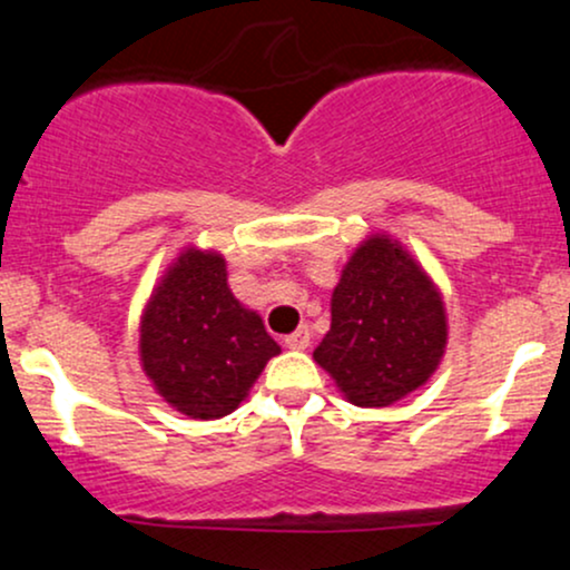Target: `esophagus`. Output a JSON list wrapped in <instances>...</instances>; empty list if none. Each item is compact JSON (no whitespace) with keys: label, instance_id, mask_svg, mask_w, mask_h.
<instances>
[{"label":"esophagus","instance_id":"34e87169","mask_svg":"<svg viewBox=\"0 0 570 570\" xmlns=\"http://www.w3.org/2000/svg\"><path fill=\"white\" fill-rule=\"evenodd\" d=\"M284 345L292 351H305L307 345H311V330H307V326H299L297 332H292V335L284 337Z\"/></svg>","mask_w":570,"mask_h":570}]
</instances>
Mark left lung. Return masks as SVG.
<instances>
[{
	"label": "left lung",
	"instance_id": "obj_1",
	"mask_svg": "<svg viewBox=\"0 0 570 570\" xmlns=\"http://www.w3.org/2000/svg\"><path fill=\"white\" fill-rule=\"evenodd\" d=\"M448 340L440 292L394 240L370 238L332 294L313 358L358 407L394 404L431 377Z\"/></svg>",
	"mask_w": 570,
	"mask_h": 570
}]
</instances>
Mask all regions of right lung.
Listing matches in <instances>:
<instances>
[{
	"label": "right lung",
	"instance_id": "right-lung-1",
	"mask_svg": "<svg viewBox=\"0 0 570 570\" xmlns=\"http://www.w3.org/2000/svg\"><path fill=\"white\" fill-rule=\"evenodd\" d=\"M263 318L227 289L225 259L189 248L179 257L141 322V362L158 394L189 417H222L276 356Z\"/></svg>",
	"mask_w": 570,
	"mask_h": 570
}]
</instances>
